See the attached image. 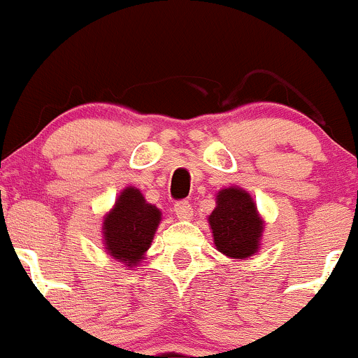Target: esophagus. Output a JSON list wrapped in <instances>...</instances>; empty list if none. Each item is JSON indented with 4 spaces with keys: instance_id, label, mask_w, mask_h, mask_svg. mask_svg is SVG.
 Returning <instances> with one entry per match:
<instances>
[{
    "instance_id": "obj_1",
    "label": "esophagus",
    "mask_w": 358,
    "mask_h": 358,
    "mask_svg": "<svg viewBox=\"0 0 358 358\" xmlns=\"http://www.w3.org/2000/svg\"><path fill=\"white\" fill-rule=\"evenodd\" d=\"M174 212L180 221H187V219H191V215H193V207H191L189 201L180 200V201H176Z\"/></svg>"
}]
</instances>
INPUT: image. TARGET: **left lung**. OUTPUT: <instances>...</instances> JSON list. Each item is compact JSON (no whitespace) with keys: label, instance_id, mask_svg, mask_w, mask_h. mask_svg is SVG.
<instances>
[{"label":"left lung","instance_id":"1","mask_svg":"<svg viewBox=\"0 0 358 358\" xmlns=\"http://www.w3.org/2000/svg\"><path fill=\"white\" fill-rule=\"evenodd\" d=\"M208 222L219 252L243 259L257 250L263 221L250 194L243 189L226 187L219 191L217 207L208 215Z\"/></svg>","mask_w":358,"mask_h":358}]
</instances>
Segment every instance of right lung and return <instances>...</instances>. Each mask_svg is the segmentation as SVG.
<instances>
[{
	"label": "right lung",
	"instance_id": "right-lung-1",
	"mask_svg": "<svg viewBox=\"0 0 358 358\" xmlns=\"http://www.w3.org/2000/svg\"><path fill=\"white\" fill-rule=\"evenodd\" d=\"M160 210L146 203L136 187H127L120 194L115 208L104 219L106 249L123 263L137 264L150 249L160 222Z\"/></svg>",
	"mask_w": 358,
	"mask_h": 358
}]
</instances>
